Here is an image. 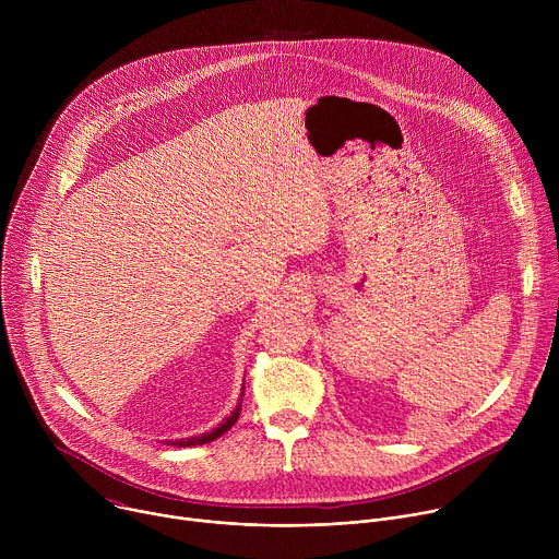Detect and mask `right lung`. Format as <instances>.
I'll use <instances>...</instances> for the list:
<instances>
[{"label":"right lung","instance_id":"right-lung-1","mask_svg":"<svg viewBox=\"0 0 559 559\" xmlns=\"http://www.w3.org/2000/svg\"><path fill=\"white\" fill-rule=\"evenodd\" d=\"M243 389H246V382H243V386H241V397H238V403H236V407H234V412L218 425V427H214L212 431H205V433H201V436H192V438H179V440H168L166 444H170V447H197V444H207V442H212V440H216V438H221L236 420H238V414H241V403H243Z\"/></svg>","mask_w":559,"mask_h":559}]
</instances>
